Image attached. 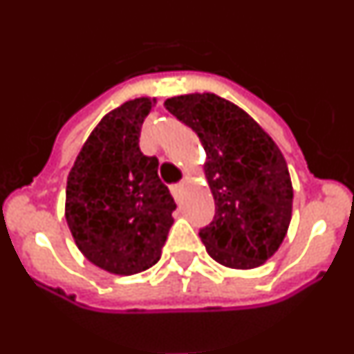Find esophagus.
Masks as SVG:
<instances>
[{
  "instance_id": "esophagus-1",
  "label": "esophagus",
  "mask_w": 354,
  "mask_h": 354,
  "mask_svg": "<svg viewBox=\"0 0 354 354\" xmlns=\"http://www.w3.org/2000/svg\"><path fill=\"white\" fill-rule=\"evenodd\" d=\"M183 187H184V184H174V186L170 187V189H171V195H174L175 200L179 198L180 192H183Z\"/></svg>"
}]
</instances>
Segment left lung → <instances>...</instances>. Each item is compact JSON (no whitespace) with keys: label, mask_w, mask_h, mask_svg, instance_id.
<instances>
[{"label":"left lung","mask_w":354,"mask_h":354,"mask_svg":"<svg viewBox=\"0 0 354 354\" xmlns=\"http://www.w3.org/2000/svg\"><path fill=\"white\" fill-rule=\"evenodd\" d=\"M165 108L198 134L216 214L200 230L221 266L253 270L274 255L292 218V183L282 150L245 109L216 93L170 97Z\"/></svg>","instance_id":"8db88e82"}]
</instances>
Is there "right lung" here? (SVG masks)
Segmentation results:
<instances>
[{
    "instance_id": "1",
    "label": "right lung",
    "mask_w": 354,
    "mask_h": 354,
    "mask_svg": "<svg viewBox=\"0 0 354 354\" xmlns=\"http://www.w3.org/2000/svg\"><path fill=\"white\" fill-rule=\"evenodd\" d=\"M156 99L138 97L101 118L81 147L65 189L74 243L97 268L129 277L149 270L177 207L158 175V158L140 150V131Z\"/></svg>"
}]
</instances>
